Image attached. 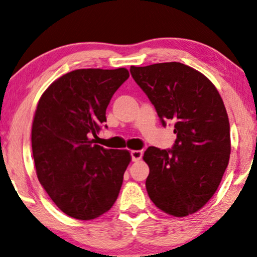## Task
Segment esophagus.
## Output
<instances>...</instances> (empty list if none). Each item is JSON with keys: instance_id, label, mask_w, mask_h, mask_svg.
I'll use <instances>...</instances> for the list:
<instances>
[{"instance_id": "1", "label": "esophagus", "mask_w": 257, "mask_h": 257, "mask_svg": "<svg viewBox=\"0 0 257 257\" xmlns=\"http://www.w3.org/2000/svg\"><path fill=\"white\" fill-rule=\"evenodd\" d=\"M142 154H144V152H142V151H132L131 152L132 160L133 161H139L140 159L142 158Z\"/></svg>"}]
</instances>
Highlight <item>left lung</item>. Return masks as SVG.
Listing matches in <instances>:
<instances>
[{
  "mask_svg": "<svg viewBox=\"0 0 257 257\" xmlns=\"http://www.w3.org/2000/svg\"><path fill=\"white\" fill-rule=\"evenodd\" d=\"M131 73L162 125L174 122L177 134L171 149L145 152L148 196L168 215L197 212L215 194L229 164L230 124L222 97L204 74L181 63L132 66Z\"/></svg>",
  "mask_w": 257,
  "mask_h": 257,
  "instance_id": "8db88e82",
  "label": "left lung"
}]
</instances>
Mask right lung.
<instances>
[{
  "instance_id": "obj_1",
  "label": "right lung",
  "mask_w": 257,
  "mask_h": 257,
  "mask_svg": "<svg viewBox=\"0 0 257 257\" xmlns=\"http://www.w3.org/2000/svg\"><path fill=\"white\" fill-rule=\"evenodd\" d=\"M129 78L126 69L74 70L42 93L32 125L38 179L53 203L90 220L111 209L131 153L93 145L110 99ZM106 126V125H105Z\"/></svg>"
}]
</instances>
